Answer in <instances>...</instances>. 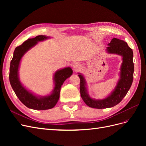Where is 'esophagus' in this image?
Wrapping results in <instances>:
<instances>
[{"instance_id":"1","label":"esophagus","mask_w":146,"mask_h":146,"mask_svg":"<svg viewBox=\"0 0 146 146\" xmlns=\"http://www.w3.org/2000/svg\"><path fill=\"white\" fill-rule=\"evenodd\" d=\"M73 68H74V70H75V71L76 72H77V71H78V70L80 69V66L78 64H74V65H73Z\"/></svg>"}]
</instances>
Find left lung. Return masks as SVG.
Instances as JSON below:
<instances>
[{
	"instance_id": "obj_1",
	"label": "left lung",
	"mask_w": 146,
	"mask_h": 146,
	"mask_svg": "<svg viewBox=\"0 0 146 146\" xmlns=\"http://www.w3.org/2000/svg\"><path fill=\"white\" fill-rule=\"evenodd\" d=\"M107 50L110 54H114L122 56V63L121 67L120 78L112 93L107 98L102 100H95L88 94L86 81L82 75L78 74L80 79V91L83 100L88 107L102 109L114 107L118 104L127 94L133 79L134 64L133 53L127 43L121 39L114 38L108 44Z\"/></svg>"
}]
</instances>
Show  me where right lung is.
<instances>
[{"label": "right lung", "mask_w": 146, "mask_h": 146, "mask_svg": "<svg viewBox=\"0 0 146 146\" xmlns=\"http://www.w3.org/2000/svg\"><path fill=\"white\" fill-rule=\"evenodd\" d=\"M48 38L44 35H39L34 38L28 39L21 46L16 47L10 63L9 78L13 90L22 103L33 110H44L54 108L58 101L61 86L73 72L69 67L57 70L54 74V89L51 94L46 96H36L26 90L22 85L18 76V69L22 57L38 42L44 41Z\"/></svg>", "instance_id": "right-lung-1"}]
</instances>
